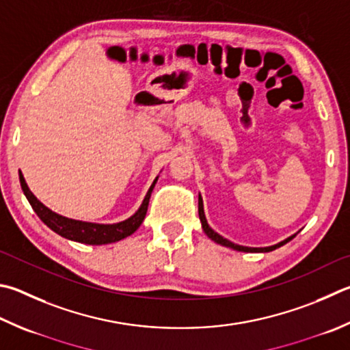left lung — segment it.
I'll return each mask as SVG.
<instances>
[{
	"instance_id": "left-lung-1",
	"label": "left lung",
	"mask_w": 350,
	"mask_h": 350,
	"mask_svg": "<svg viewBox=\"0 0 350 350\" xmlns=\"http://www.w3.org/2000/svg\"><path fill=\"white\" fill-rule=\"evenodd\" d=\"M199 217H200V221H202L203 231H205V234H206V236H208L209 239L214 240L215 243H219V245H221V246L231 247V250H234V251H241V252H269V251L277 250V247L283 246L284 243H288V241H291L292 239H294V237L297 236V234H294V236L284 239L283 241H280V243L272 245V246H266V247H250V246H241V245H237V243H232V241H230V240L225 239V237H221L220 234L215 232V231L213 230V228L208 225L206 217H205V213H203V202H202V199H200V196H199Z\"/></svg>"
}]
</instances>
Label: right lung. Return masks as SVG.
Here are the masks:
<instances>
[{"instance_id": "add662e5", "label": "right lung", "mask_w": 350, "mask_h": 350, "mask_svg": "<svg viewBox=\"0 0 350 350\" xmlns=\"http://www.w3.org/2000/svg\"><path fill=\"white\" fill-rule=\"evenodd\" d=\"M20 182L21 188L27 197L29 203L33 208V211L38 214L44 224H46L50 230L59 234L61 237L79 241V243L85 245H107V243H114V241H119L125 237L131 236L135 232L145 219V214H147L148 209V202L151 197V191L157 182V177L154 182L151 183L147 196L142 202V205L139 206L137 211L124 221H119V224H111V225H104V224H92V221H82V220H75L64 217V215H59L53 213L52 209H49L44 203L36 199L35 194L30 191L27 183L23 173L20 171Z\"/></svg>"}]
</instances>
